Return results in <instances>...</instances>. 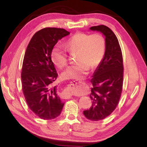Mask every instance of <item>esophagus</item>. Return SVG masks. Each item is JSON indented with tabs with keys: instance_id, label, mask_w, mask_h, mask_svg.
Instances as JSON below:
<instances>
[{
	"instance_id": "esophagus-1",
	"label": "esophagus",
	"mask_w": 147,
	"mask_h": 147,
	"mask_svg": "<svg viewBox=\"0 0 147 147\" xmlns=\"http://www.w3.org/2000/svg\"><path fill=\"white\" fill-rule=\"evenodd\" d=\"M78 83H82V84H83V85H86V84H85V83L79 82H78V83H74L71 84V85H73V86H74V85H76V84H78ZM71 94H70V95H68V98H70V97H71Z\"/></svg>"
}]
</instances>
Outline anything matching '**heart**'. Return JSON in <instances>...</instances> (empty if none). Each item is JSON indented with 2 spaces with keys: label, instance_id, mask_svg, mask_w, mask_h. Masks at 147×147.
<instances>
[{
  "label": "heart",
  "instance_id": "obj_1",
  "mask_svg": "<svg viewBox=\"0 0 147 147\" xmlns=\"http://www.w3.org/2000/svg\"><path fill=\"white\" fill-rule=\"evenodd\" d=\"M64 47L68 52H77L78 63L69 66L62 73V78L64 80H82L88 73L89 67H96L102 61L105 51V40L98 33L90 35L79 33L68 39ZM51 58L59 68L67 64V55L61 46H56L52 50Z\"/></svg>",
  "mask_w": 147,
  "mask_h": 147
}]
</instances>
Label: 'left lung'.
<instances>
[{
  "instance_id": "obj_1",
  "label": "left lung",
  "mask_w": 147,
  "mask_h": 147,
  "mask_svg": "<svg viewBox=\"0 0 147 147\" xmlns=\"http://www.w3.org/2000/svg\"><path fill=\"white\" fill-rule=\"evenodd\" d=\"M92 31L105 36V51L100 63L93 74L90 97L92 105L83 114L88 119H104L113 112L120 99L123 84V55L116 36L104 25L92 26Z\"/></svg>"
}]
</instances>
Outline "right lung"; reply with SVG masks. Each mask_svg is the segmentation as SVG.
<instances>
[{"mask_svg":"<svg viewBox=\"0 0 147 147\" xmlns=\"http://www.w3.org/2000/svg\"><path fill=\"white\" fill-rule=\"evenodd\" d=\"M62 28H45L37 32L26 50L21 71L22 88L29 108L42 119L58 117L64 103L52 86L58 74L51 60L54 47L69 35Z\"/></svg>","mask_w":147,"mask_h":147,"instance_id":"add662e5","label":"right lung"}]
</instances>
